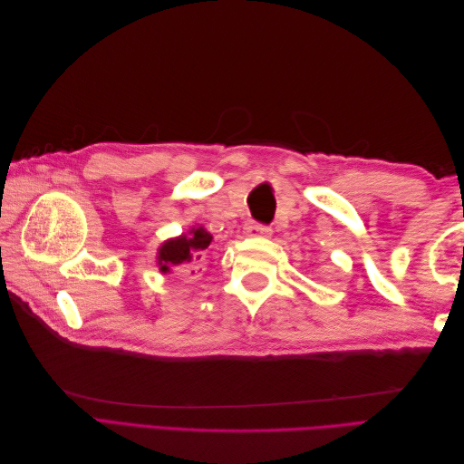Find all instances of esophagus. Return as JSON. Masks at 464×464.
<instances>
[{"label": "esophagus", "mask_w": 464, "mask_h": 464, "mask_svg": "<svg viewBox=\"0 0 464 464\" xmlns=\"http://www.w3.org/2000/svg\"><path fill=\"white\" fill-rule=\"evenodd\" d=\"M247 230L249 234H256V236H271V227H266V224H261V222H251Z\"/></svg>", "instance_id": "obj_1"}]
</instances>
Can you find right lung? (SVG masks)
Returning a JSON list of instances; mask_svg holds the SVG:
<instances>
[{
  "label": "right lung",
  "mask_w": 464,
  "mask_h": 464,
  "mask_svg": "<svg viewBox=\"0 0 464 464\" xmlns=\"http://www.w3.org/2000/svg\"><path fill=\"white\" fill-rule=\"evenodd\" d=\"M210 240H213V236L205 232L203 228H198L191 230L188 236L184 234L181 237H176V240L166 242L159 254L160 269L168 273L172 269L188 271L191 266H198L201 259V251L208 247Z\"/></svg>",
  "instance_id": "obj_1"
}]
</instances>
